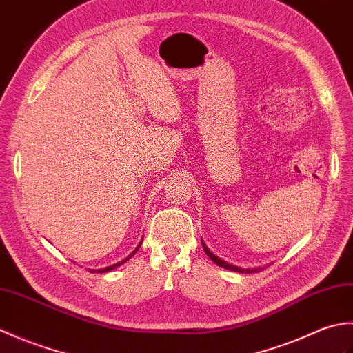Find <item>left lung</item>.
<instances>
[{"instance_id":"1","label":"left lung","mask_w":353,"mask_h":353,"mask_svg":"<svg viewBox=\"0 0 353 353\" xmlns=\"http://www.w3.org/2000/svg\"><path fill=\"white\" fill-rule=\"evenodd\" d=\"M201 244H203V250L206 252L208 256L211 258V261H214L216 265H220V267L226 268V270H230V272L249 274V273H258V272H261V270H264V268H261V267H256V268H243V267H236V265H234V264H229L228 261H224V259L219 258V256H216V254H214L211 250H209V249H208V245H206L203 241H201Z\"/></svg>"}]
</instances>
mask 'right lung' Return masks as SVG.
I'll list each match as a JSON object with an SVG mask.
<instances>
[{"instance_id":"obj_1","label":"right lung","mask_w":353,"mask_h":353,"mask_svg":"<svg viewBox=\"0 0 353 353\" xmlns=\"http://www.w3.org/2000/svg\"><path fill=\"white\" fill-rule=\"evenodd\" d=\"M141 244H142V241L138 244V247H137V249H134L130 254H129V256H127V258H124L123 261H119V262H117V264H112V265H109V267H104V268H99V270H94V268H88L89 270V272H91V273H106V272H110V270H114V268H117V267H119V265H123L124 264V262H127V261H129L132 256H133V254L134 253H137L138 252V249H139V247H141Z\"/></svg>"}]
</instances>
